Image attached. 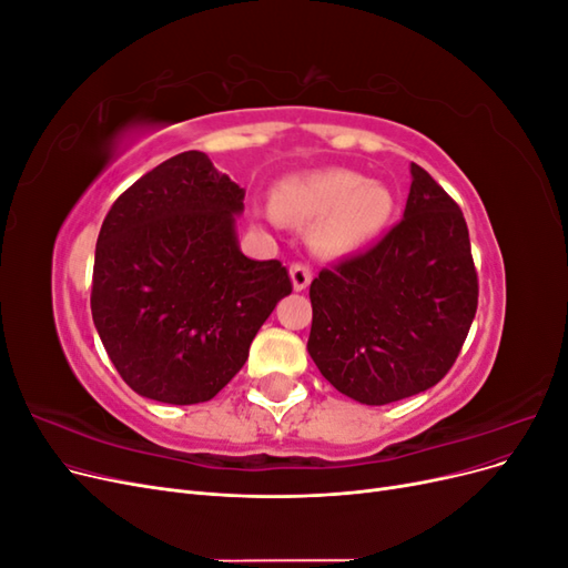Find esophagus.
<instances>
[{
	"label": "esophagus",
	"mask_w": 568,
	"mask_h": 568,
	"mask_svg": "<svg viewBox=\"0 0 568 568\" xmlns=\"http://www.w3.org/2000/svg\"><path fill=\"white\" fill-rule=\"evenodd\" d=\"M311 280H313L311 265H305V263H294V265H291V282H294V288H296V291L307 288V284H311Z\"/></svg>",
	"instance_id": "1"
}]
</instances>
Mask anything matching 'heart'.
Here are the masks:
<instances>
[{"label": "heart", "mask_w": 568, "mask_h": 568, "mask_svg": "<svg viewBox=\"0 0 568 568\" xmlns=\"http://www.w3.org/2000/svg\"><path fill=\"white\" fill-rule=\"evenodd\" d=\"M395 201L379 182L346 168H326L286 178L272 194L282 220H317L313 246L324 255H348L379 236L393 217Z\"/></svg>", "instance_id": "1"}]
</instances>
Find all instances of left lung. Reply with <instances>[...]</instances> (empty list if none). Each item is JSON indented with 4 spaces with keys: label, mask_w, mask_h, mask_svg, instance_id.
Listing matches in <instances>:
<instances>
[{
    "label": "left lung",
    "mask_w": 568,
    "mask_h": 568,
    "mask_svg": "<svg viewBox=\"0 0 568 568\" xmlns=\"http://www.w3.org/2000/svg\"><path fill=\"white\" fill-rule=\"evenodd\" d=\"M409 173L398 225L311 284L307 353L326 382L363 405L436 386L455 365L478 305L459 205L417 163Z\"/></svg>",
    "instance_id": "left-lung-1"
}]
</instances>
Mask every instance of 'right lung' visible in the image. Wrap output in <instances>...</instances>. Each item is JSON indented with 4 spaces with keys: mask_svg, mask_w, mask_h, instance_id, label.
Segmentation results:
<instances>
[{
    "mask_svg": "<svg viewBox=\"0 0 568 568\" xmlns=\"http://www.w3.org/2000/svg\"><path fill=\"white\" fill-rule=\"evenodd\" d=\"M244 194L203 151H184L125 189L101 225L92 320L118 374L144 398H215L291 294L280 261L239 248Z\"/></svg>",
    "mask_w": 568,
    "mask_h": 568,
    "instance_id": "obj_1",
    "label": "right lung"
}]
</instances>
